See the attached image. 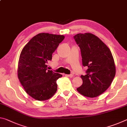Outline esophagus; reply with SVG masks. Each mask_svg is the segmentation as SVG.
Here are the masks:
<instances>
[{
	"mask_svg": "<svg viewBox=\"0 0 127 127\" xmlns=\"http://www.w3.org/2000/svg\"><path fill=\"white\" fill-rule=\"evenodd\" d=\"M65 76L68 77H70V78H72V77H73V74H65Z\"/></svg>",
	"mask_w": 127,
	"mask_h": 127,
	"instance_id": "esophagus-1",
	"label": "esophagus"
}]
</instances>
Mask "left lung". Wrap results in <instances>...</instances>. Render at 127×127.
<instances>
[{"label":"left lung","mask_w":127,"mask_h":127,"mask_svg":"<svg viewBox=\"0 0 127 127\" xmlns=\"http://www.w3.org/2000/svg\"><path fill=\"white\" fill-rule=\"evenodd\" d=\"M74 38L81 49L86 74L81 75L83 83L77 90L89 97H95L111 85L116 69L111 51L97 36L91 33H78Z\"/></svg>","instance_id":"obj_1"}]
</instances>
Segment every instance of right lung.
Instances as JSON below:
<instances>
[{"label":"right lung","mask_w":127,"mask_h":127,"mask_svg":"<svg viewBox=\"0 0 127 127\" xmlns=\"http://www.w3.org/2000/svg\"><path fill=\"white\" fill-rule=\"evenodd\" d=\"M64 36L41 33L23 48L18 64V78L26 93L34 99L44 101L57 91V79L62 75L48 70L46 64L64 40Z\"/></svg>","instance_id":"right-lung-1"}]
</instances>
